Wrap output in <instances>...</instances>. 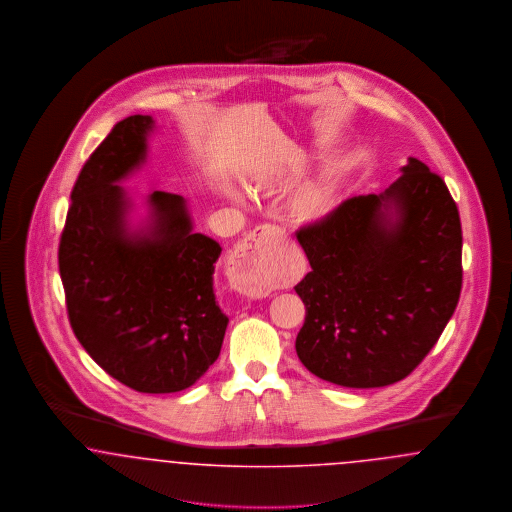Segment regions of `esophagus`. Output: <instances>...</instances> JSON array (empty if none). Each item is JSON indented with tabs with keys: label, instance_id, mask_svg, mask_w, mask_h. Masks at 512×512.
I'll use <instances>...</instances> for the list:
<instances>
[{
	"label": "esophagus",
	"instance_id": "esophagus-1",
	"mask_svg": "<svg viewBox=\"0 0 512 512\" xmlns=\"http://www.w3.org/2000/svg\"><path fill=\"white\" fill-rule=\"evenodd\" d=\"M286 232L265 224L249 232L236 245L230 259L232 286L251 299L267 297L272 292V276L276 270V249L284 244Z\"/></svg>",
	"mask_w": 512,
	"mask_h": 512
}]
</instances>
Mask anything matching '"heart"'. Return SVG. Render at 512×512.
I'll list each match as a JSON object with an SVG mask.
<instances>
[{"mask_svg":"<svg viewBox=\"0 0 512 512\" xmlns=\"http://www.w3.org/2000/svg\"><path fill=\"white\" fill-rule=\"evenodd\" d=\"M272 174H274V171L257 172V174L253 176V186H255V190H263V188L267 186L268 180L272 178ZM322 203H324V192H322V190H315L313 194H309L305 197L303 209H305L307 213H317L318 209L322 207Z\"/></svg>","mask_w":512,"mask_h":512,"instance_id":"1","label":"heart"}]
</instances>
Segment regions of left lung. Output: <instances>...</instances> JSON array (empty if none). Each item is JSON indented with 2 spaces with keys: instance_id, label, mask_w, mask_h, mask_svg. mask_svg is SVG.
I'll list each match as a JSON object with an SVG mask.
<instances>
[{
  "instance_id": "1",
  "label": "left lung",
  "mask_w": 512,
  "mask_h": 512,
  "mask_svg": "<svg viewBox=\"0 0 512 512\" xmlns=\"http://www.w3.org/2000/svg\"><path fill=\"white\" fill-rule=\"evenodd\" d=\"M384 194L355 195L295 236L311 272L299 361L345 388L407 378L436 345L463 286V230L445 182L422 161Z\"/></svg>"
}]
</instances>
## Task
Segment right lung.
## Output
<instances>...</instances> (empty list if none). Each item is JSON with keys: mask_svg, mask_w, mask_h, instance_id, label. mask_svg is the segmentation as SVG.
Here are the masks:
<instances>
[{"mask_svg": "<svg viewBox=\"0 0 512 512\" xmlns=\"http://www.w3.org/2000/svg\"><path fill=\"white\" fill-rule=\"evenodd\" d=\"M147 115L117 122L84 163L59 242L74 336L109 376L140 393L195 384L220 355L228 317L213 292L220 245L194 232L182 195L147 197V230L130 232L117 184L146 159Z\"/></svg>", "mask_w": 512, "mask_h": 512, "instance_id": "1", "label": "right lung"}]
</instances>
